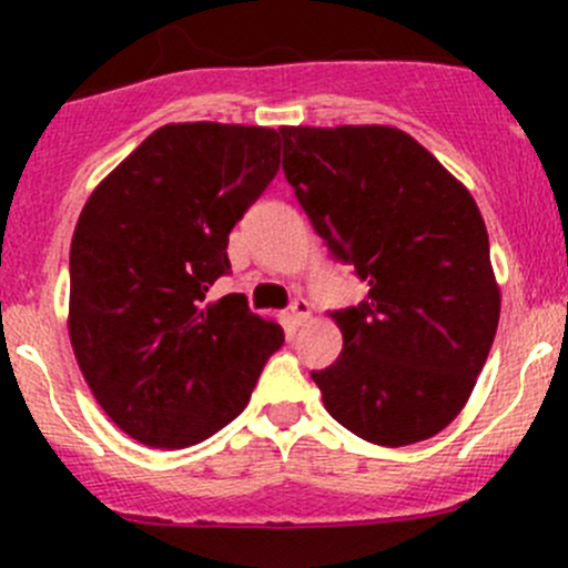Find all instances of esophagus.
I'll return each instance as SVG.
<instances>
[{
  "mask_svg": "<svg viewBox=\"0 0 568 568\" xmlns=\"http://www.w3.org/2000/svg\"><path fill=\"white\" fill-rule=\"evenodd\" d=\"M288 311H291V318H294V324H302V321H307V316H311V302L294 300Z\"/></svg>",
  "mask_w": 568,
  "mask_h": 568,
  "instance_id": "esophagus-1",
  "label": "esophagus"
}]
</instances>
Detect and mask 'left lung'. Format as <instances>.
<instances>
[{
    "instance_id": "left-lung-1",
    "label": "left lung",
    "mask_w": 568,
    "mask_h": 568,
    "mask_svg": "<svg viewBox=\"0 0 568 568\" xmlns=\"http://www.w3.org/2000/svg\"><path fill=\"white\" fill-rule=\"evenodd\" d=\"M283 173L368 300L332 311L343 352L313 371L326 412L374 445L443 432L467 404L500 321L473 194L390 125H283Z\"/></svg>"
}]
</instances>
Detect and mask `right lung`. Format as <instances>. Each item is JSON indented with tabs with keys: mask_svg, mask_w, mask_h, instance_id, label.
I'll return each mask as SVG.
<instances>
[{
	"mask_svg": "<svg viewBox=\"0 0 568 568\" xmlns=\"http://www.w3.org/2000/svg\"><path fill=\"white\" fill-rule=\"evenodd\" d=\"M277 170L274 129L170 123L84 203L68 332L95 400L136 443H203L242 415L283 346L280 324L242 294L209 300L231 272L233 225Z\"/></svg>",
	"mask_w": 568,
	"mask_h": 568,
	"instance_id": "1",
	"label": "right lung"
}]
</instances>
